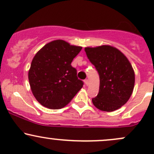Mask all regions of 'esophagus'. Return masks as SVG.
Instances as JSON below:
<instances>
[{
    "mask_svg": "<svg viewBox=\"0 0 154 154\" xmlns=\"http://www.w3.org/2000/svg\"><path fill=\"white\" fill-rule=\"evenodd\" d=\"M84 83H85L86 85L88 86L89 85V80H88V79H85V80H84Z\"/></svg>",
    "mask_w": 154,
    "mask_h": 154,
    "instance_id": "obj_1",
    "label": "esophagus"
}]
</instances>
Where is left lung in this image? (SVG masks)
I'll return each mask as SVG.
<instances>
[{
  "label": "left lung",
  "mask_w": 154,
  "mask_h": 154,
  "mask_svg": "<svg viewBox=\"0 0 154 154\" xmlns=\"http://www.w3.org/2000/svg\"><path fill=\"white\" fill-rule=\"evenodd\" d=\"M100 78V87L92 103L98 109L113 112L128 100L134 87V72L123 53L109 45L85 48Z\"/></svg>",
  "instance_id": "obj_1"
}]
</instances>
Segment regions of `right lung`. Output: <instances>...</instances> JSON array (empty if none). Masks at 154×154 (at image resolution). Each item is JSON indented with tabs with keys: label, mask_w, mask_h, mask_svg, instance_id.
<instances>
[{
	"label": "right lung",
	"mask_w": 154,
	"mask_h": 154,
	"mask_svg": "<svg viewBox=\"0 0 154 154\" xmlns=\"http://www.w3.org/2000/svg\"><path fill=\"white\" fill-rule=\"evenodd\" d=\"M64 40L46 44L34 56L29 71L32 93L41 105L59 109L67 105L84 85L71 65L82 51Z\"/></svg>",
	"instance_id": "1"
}]
</instances>
